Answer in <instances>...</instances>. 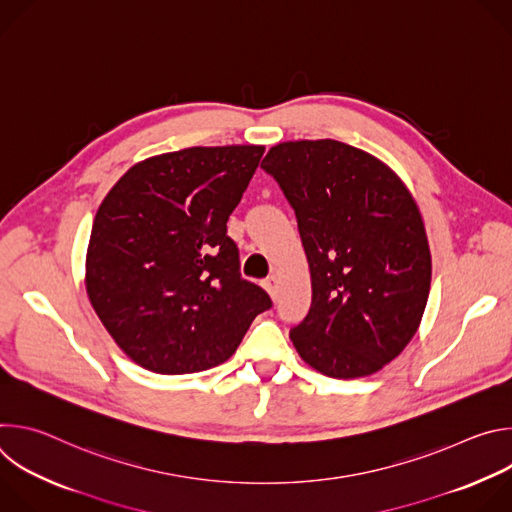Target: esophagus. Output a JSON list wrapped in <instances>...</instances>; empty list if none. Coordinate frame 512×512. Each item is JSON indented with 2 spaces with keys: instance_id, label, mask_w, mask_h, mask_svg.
<instances>
[{
  "instance_id": "1",
  "label": "esophagus",
  "mask_w": 512,
  "mask_h": 512,
  "mask_svg": "<svg viewBox=\"0 0 512 512\" xmlns=\"http://www.w3.org/2000/svg\"><path fill=\"white\" fill-rule=\"evenodd\" d=\"M263 287H265L267 294L271 296V300H275L277 298V291H279V279L275 275H271L269 279L263 281Z\"/></svg>"
}]
</instances>
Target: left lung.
I'll list each match as a JSON object with an SVG mask.
<instances>
[{
	"label": "left lung",
	"instance_id": "1",
	"mask_svg": "<svg viewBox=\"0 0 512 512\" xmlns=\"http://www.w3.org/2000/svg\"><path fill=\"white\" fill-rule=\"evenodd\" d=\"M261 168L294 206L310 265L312 306L291 342L326 377L375 375L411 342L429 296L415 198L385 162L336 139L277 143Z\"/></svg>",
	"mask_w": 512,
	"mask_h": 512
}]
</instances>
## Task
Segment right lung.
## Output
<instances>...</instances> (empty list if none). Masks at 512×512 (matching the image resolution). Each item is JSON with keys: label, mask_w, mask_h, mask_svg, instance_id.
I'll return each mask as SVG.
<instances>
[{"label": "right lung", "mask_w": 512, "mask_h": 512, "mask_svg": "<svg viewBox=\"0 0 512 512\" xmlns=\"http://www.w3.org/2000/svg\"><path fill=\"white\" fill-rule=\"evenodd\" d=\"M263 145L186 148L131 166L103 198L87 247L93 310L139 367L200 373L229 360L271 308L239 273L227 221Z\"/></svg>", "instance_id": "obj_1"}]
</instances>
